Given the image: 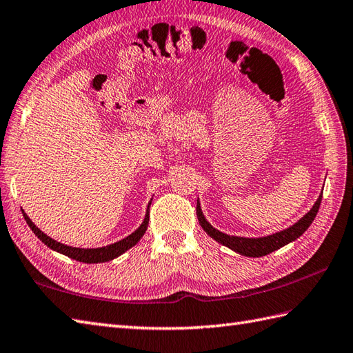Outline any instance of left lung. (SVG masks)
I'll list each match as a JSON object with an SVG mask.
<instances>
[{
	"label": "left lung",
	"mask_w": 353,
	"mask_h": 353,
	"mask_svg": "<svg viewBox=\"0 0 353 353\" xmlns=\"http://www.w3.org/2000/svg\"><path fill=\"white\" fill-rule=\"evenodd\" d=\"M321 201H322V195L319 196V200L316 201L313 209H311L304 218H301L296 224L292 225L290 228H288V230H283L280 233L270 234V236H266V237H259V239H248V237L228 236V234L218 232L216 228L212 227L206 221V218L203 216V212L200 209L199 203H196V218H199L203 230L206 232L210 237H214L216 242L225 245V247L242 254V256L261 257V256H266V254L272 252L278 248L284 247V245H288L289 242H292L294 239H298V237L310 227V224L313 223V219L317 215V210H319V208H321Z\"/></svg>",
	"instance_id": "obj_1"
}]
</instances>
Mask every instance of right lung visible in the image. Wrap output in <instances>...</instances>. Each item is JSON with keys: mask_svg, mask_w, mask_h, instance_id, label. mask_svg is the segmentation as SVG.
<instances>
[{"mask_svg": "<svg viewBox=\"0 0 353 353\" xmlns=\"http://www.w3.org/2000/svg\"><path fill=\"white\" fill-rule=\"evenodd\" d=\"M22 214H23V218H26V221H27V224L30 225V228L32 230V233H34L45 245H48L49 248L57 251V252H61V254H64V256H68L73 260L83 261V263H103V261H110L112 259H116V257L120 256V254L128 251L129 248H132L134 245L138 243V241L141 239L143 234L145 233L147 225H149V218H150V215H149L150 212H149V209H147V214H145L143 224L139 225L132 234H129L126 239H121L120 242L108 245V247L84 250V248L68 247V245H63L60 242L51 239V237L46 236L42 230H39V228L34 224H32V221L27 216L26 212L22 210Z\"/></svg>", "mask_w": 353, "mask_h": 353, "instance_id": "add662e5", "label": "right lung"}]
</instances>
